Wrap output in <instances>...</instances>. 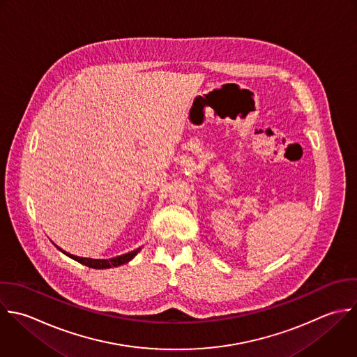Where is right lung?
I'll list each match as a JSON object with an SVG mask.
<instances>
[{
	"instance_id": "right-lung-1",
	"label": "right lung",
	"mask_w": 357,
	"mask_h": 357,
	"mask_svg": "<svg viewBox=\"0 0 357 357\" xmlns=\"http://www.w3.org/2000/svg\"><path fill=\"white\" fill-rule=\"evenodd\" d=\"M59 249V248H58ZM61 250V249H59ZM62 253H65L68 257L76 260L77 263L83 264V266H87L90 268H111V267H118V266H122L128 261H130L139 252L137 250H133L130 253H126V255H122V256H118V257H114V259H109V260H94V259H86V257H77V256H73V255H69L63 250H61Z\"/></svg>"
}]
</instances>
